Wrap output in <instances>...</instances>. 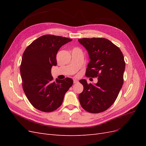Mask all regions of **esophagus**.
I'll return each instance as SVG.
<instances>
[{
    "instance_id": "1",
    "label": "esophagus",
    "mask_w": 146,
    "mask_h": 146,
    "mask_svg": "<svg viewBox=\"0 0 146 146\" xmlns=\"http://www.w3.org/2000/svg\"><path fill=\"white\" fill-rule=\"evenodd\" d=\"M73 82H74V83H77L78 82V81L77 80H76V79H74Z\"/></svg>"
}]
</instances>
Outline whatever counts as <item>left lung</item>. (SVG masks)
Segmentation results:
<instances>
[{
    "label": "left lung",
    "instance_id": "1",
    "mask_svg": "<svg viewBox=\"0 0 146 146\" xmlns=\"http://www.w3.org/2000/svg\"><path fill=\"white\" fill-rule=\"evenodd\" d=\"M78 42L85 47L90 58L87 77H98L95 85L80 80L83 91L78 99L82 107L91 113L108 109L115 102L123 83L125 63L121 50L110 40L102 38H82Z\"/></svg>",
    "mask_w": 146,
    "mask_h": 146
}]
</instances>
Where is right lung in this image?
I'll use <instances>...</instances> for the list:
<instances>
[{
  "mask_svg": "<svg viewBox=\"0 0 146 146\" xmlns=\"http://www.w3.org/2000/svg\"><path fill=\"white\" fill-rule=\"evenodd\" d=\"M72 39L46 35L35 39L25 48L20 67L25 94L33 107L52 112L62 104L66 92L73 84L70 78L53 81L51 69L56 66L60 48Z\"/></svg>",
  "mask_w": 146,
  "mask_h": 146,
  "instance_id": "1",
  "label": "right lung"
}]
</instances>
